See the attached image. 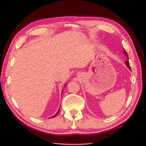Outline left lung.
Listing matches in <instances>:
<instances>
[{
  "instance_id": "left-lung-1",
  "label": "left lung",
  "mask_w": 146,
  "mask_h": 146,
  "mask_svg": "<svg viewBox=\"0 0 146 146\" xmlns=\"http://www.w3.org/2000/svg\"><path fill=\"white\" fill-rule=\"evenodd\" d=\"M123 51H124V53H125V55H126L127 56V57H128V55H127V53L126 51H125V50ZM125 64H126V66H127V68H129V70H131V67H130V66H129V61H126V62H125Z\"/></svg>"
}]
</instances>
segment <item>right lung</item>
<instances>
[{"label":"right lung","mask_w":146,"mask_h":146,"mask_svg":"<svg viewBox=\"0 0 146 146\" xmlns=\"http://www.w3.org/2000/svg\"><path fill=\"white\" fill-rule=\"evenodd\" d=\"M59 111H60V109H59V110H58V112H57V113H56V114H55V115H54V116H53V117H55V116H56V115H58V113H59Z\"/></svg>","instance_id":"right-lung-1"}]
</instances>
